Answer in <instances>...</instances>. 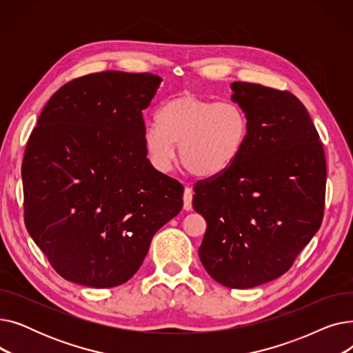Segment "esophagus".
<instances>
[{"label": "esophagus", "instance_id": "esophagus-1", "mask_svg": "<svg viewBox=\"0 0 353 353\" xmlns=\"http://www.w3.org/2000/svg\"><path fill=\"white\" fill-rule=\"evenodd\" d=\"M192 200H193V192L190 186H186L183 194V208L184 210H192Z\"/></svg>", "mask_w": 353, "mask_h": 353}]
</instances>
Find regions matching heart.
Masks as SVG:
<instances>
[{"instance_id":"obj_1","label":"heart","mask_w":353,"mask_h":353,"mask_svg":"<svg viewBox=\"0 0 353 353\" xmlns=\"http://www.w3.org/2000/svg\"><path fill=\"white\" fill-rule=\"evenodd\" d=\"M250 123L246 111L233 101L216 103L194 92H180L163 103L157 124L144 130V148L160 172L170 170L179 157L199 177H217L243 154Z\"/></svg>"}]
</instances>
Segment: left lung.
<instances>
[{
	"label": "left lung",
	"mask_w": 353,
	"mask_h": 353,
	"mask_svg": "<svg viewBox=\"0 0 353 353\" xmlns=\"http://www.w3.org/2000/svg\"><path fill=\"white\" fill-rule=\"evenodd\" d=\"M230 88L248 114L249 139L228 172L193 188V209L208 223L201 265L223 286L249 289L286 273L319 230L326 160L292 92L240 81Z\"/></svg>",
	"instance_id": "left-lung-1"
}]
</instances>
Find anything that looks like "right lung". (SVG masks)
<instances>
[{
	"label": "right lung",
	"instance_id": "obj_1",
	"mask_svg": "<svg viewBox=\"0 0 353 353\" xmlns=\"http://www.w3.org/2000/svg\"><path fill=\"white\" fill-rule=\"evenodd\" d=\"M161 79L104 71L64 84L43 108L23 160L24 221L65 281L114 288L140 269L183 186L152 165L141 111Z\"/></svg>",
	"mask_w": 353,
	"mask_h": 353
}]
</instances>
